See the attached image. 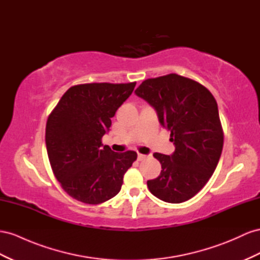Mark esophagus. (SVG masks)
Returning a JSON list of instances; mask_svg holds the SVG:
<instances>
[{
    "instance_id": "esophagus-1",
    "label": "esophagus",
    "mask_w": 260,
    "mask_h": 260,
    "mask_svg": "<svg viewBox=\"0 0 260 260\" xmlns=\"http://www.w3.org/2000/svg\"><path fill=\"white\" fill-rule=\"evenodd\" d=\"M145 158H146V155H144V154H141V153L138 154V160H143Z\"/></svg>"
}]
</instances>
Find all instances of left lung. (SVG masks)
Masks as SVG:
<instances>
[{
  "mask_svg": "<svg viewBox=\"0 0 260 260\" xmlns=\"http://www.w3.org/2000/svg\"><path fill=\"white\" fill-rule=\"evenodd\" d=\"M171 131L172 155L154 153L159 176L147 180L152 194L170 203L192 198L214 173L223 149V130L213 95L200 83L178 74L147 79L136 89Z\"/></svg>",
  "mask_w": 260,
  "mask_h": 260,
  "instance_id": "1",
  "label": "left lung"
}]
</instances>
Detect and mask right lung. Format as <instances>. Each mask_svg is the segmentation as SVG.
Here are the masks:
<instances>
[{
	"mask_svg": "<svg viewBox=\"0 0 260 260\" xmlns=\"http://www.w3.org/2000/svg\"><path fill=\"white\" fill-rule=\"evenodd\" d=\"M136 82L90 83L70 87L46 125L48 157L69 196L98 205L120 191L123 175L137 159L135 151L116 153L103 145L111 118L132 94Z\"/></svg>",
	"mask_w": 260,
	"mask_h": 260,
	"instance_id": "add662e5",
	"label": "right lung"
}]
</instances>
